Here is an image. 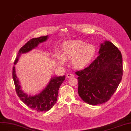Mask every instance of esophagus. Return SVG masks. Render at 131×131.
I'll use <instances>...</instances> for the list:
<instances>
[{
    "mask_svg": "<svg viewBox=\"0 0 131 131\" xmlns=\"http://www.w3.org/2000/svg\"><path fill=\"white\" fill-rule=\"evenodd\" d=\"M74 77V75L71 73H69L66 75L67 78H70V77Z\"/></svg>",
    "mask_w": 131,
    "mask_h": 131,
    "instance_id": "1",
    "label": "esophagus"
}]
</instances>
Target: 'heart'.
I'll list each match as a JSON object with an SVG mask.
<instances>
[{
    "instance_id": "1",
    "label": "heart",
    "mask_w": 131,
    "mask_h": 131,
    "mask_svg": "<svg viewBox=\"0 0 131 131\" xmlns=\"http://www.w3.org/2000/svg\"><path fill=\"white\" fill-rule=\"evenodd\" d=\"M96 52L95 47L91 44H86L81 40L66 41L62 45L61 54L57 56V59L61 65L66 60H72L75 69H83L89 65Z\"/></svg>"
}]
</instances>
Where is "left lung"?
I'll return each instance as SVG.
<instances>
[{
    "mask_svg": "<svg viewBox=\"0 0 131 131\" xmlns=\"http://www.w3.org/2000/svg\"><path fill=\"white\" fill-rule=\"evenodd\" d=\"M99 56L83 70L77 71L78 94L92 105L107 101L117 90L123 76V59L117 46L108 41L100 44Z\"/></svg>",
    "mask_w": 131,
    "mask_h": 131,
    "instance_id": "8db88e82",
    "label": "left lung"
}]
</instances>
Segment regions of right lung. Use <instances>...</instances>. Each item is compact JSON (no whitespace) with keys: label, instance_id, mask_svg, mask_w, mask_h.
Listing matches in <instances>:
<instances>
[{"label":"right lung","instance_id":"add662e5","mask_svg":"<svg viewBox=\"0 0 131 131\" xmlns=\"http://www.w3.org/2000/svg\"><path fill=\"white\" fill-rule=\"evenodd\" d=\"M48 36L33 38L26 43L19 51L14 64L16 65L19 58L23 53H27L36 47L39 43L46 41ZM12 77L18 96L23 102L30 108L37 112H46L51 109L57 100L58 91L60 86L65 79V75L54 77L52 78L43 91L35 96L27 95L21 89L19 80L16 74L15 67L12 69Z\"/></svg>","mask_w":131,"mask_h":131}]
</instances>
